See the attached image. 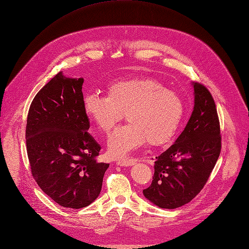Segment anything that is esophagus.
Segmentation results:
<instances>
[{"label": "esophagus", "instance_id": "obj_1", "mask_svg": "<svg viewBox=\"0 0 249 249\" xmlns=\"http://www.w3.org/2000/svg\"><path fill=\"white\" fill-rule=\"evenodd\" d=\"M116 164L121 167H130V166H133L135 163L133 160H117Z\"/></svg>", "mask_w": 249, "mask_h": 249}]
</instances>
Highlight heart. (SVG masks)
Here are the masks:
<instances>
[{
    "label": "heart",
    "mask_w": 249,
    "mask_h": 249,
    "mask_svg": "<svg viewBox=\"0 0 249 249\" xmlns=\"http://www.w3.org/2000/svg\"><path fill=\"white\" fill-rule=\"evenodd\" d=\"M106 94H85L82 107L85 116L104 132L110 131L124 113L128 123L115 129L107 140V153L113 158L128 157L146 142L151 145L169 142L184 116L181 96L153 77L112 81Z\"/></svg>",
    "instance_id": "b5f03b06"
}]
</instances>
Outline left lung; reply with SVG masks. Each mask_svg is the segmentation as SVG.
Listing matches in <instances>:
<instances>
[{
  "instance_id": "1",
  "label": "left lung",
  "mask_w": 249,
  "mask_h": 249,
  "mask_svg": "<svg viewBox=\"0 0 249 249\" xmlns=\"http://www.w3.org/2000/svg\"><path fill=\"white\" fill-rule=\"evenodd\" d=\"M194 107L184 130L156 158L155 174L143 196L160 209H176L196 197L221 153L219 117L209 89L192 82Z\"/></svg>"
}]
</instances>
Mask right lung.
Masks as SVG:
<instances>
[{
  "instance_id": "right-lung-1",
  "label": "right lung",
  "mask_w": 249,
  "mask_h": 249,
  "mask_svg": "<svg viewBox=\"0 0 249 249\" xmlns=\"http://www.w3.org/2000/svg\"><path fill=\"white\" fill-rule=\"evenodd\" d=\"M83 81L56 74L32 101L25 132L32 176L47 196L69 209L98 198L110 166L95 160L101 146L88 132Z\"/></svg>"
}]
</instances>
